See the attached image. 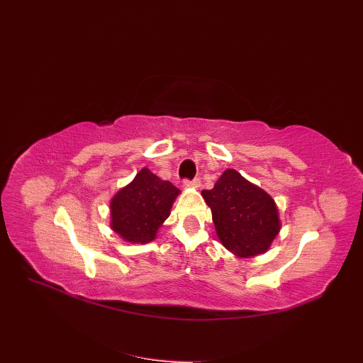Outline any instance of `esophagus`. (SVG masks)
Here are the masks:
<instances>
[{
	"label": "esophagus",
	"mask_w": 363,
	"mask_h": 363,
	"mask_svg": "<svg viewBox=\"0 0 363 363\" xmlns=\"http://www.w3.org/2000/svg\"><path fill=\"white\" fill-rule=\"evenodd\" d=\"M185 189H199L200 186V179H193V181H184Z\"/></svg>",
	"instance_id": "esophagus-1"
}]
</instances>
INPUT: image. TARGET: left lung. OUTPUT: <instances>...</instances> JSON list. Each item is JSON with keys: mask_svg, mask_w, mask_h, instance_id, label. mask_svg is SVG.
Here are the masks:
<instances>
[{"mask_svg": "<svg viewBox=\"0 0 363 363\" xmlns=\"http://www.w3.org/2000/svg\"><path fill=\"white\" fill-rule=\"evenodd\" d=\"M202 197L212 211L220 242L236 257L266 252L281 230L275 200L235 169H225L212 190Z\"/></svg>", "mask_w": 363, "mask_h": 363, "instance_id": "obj_1", "label": "left lung"}]
</instances>
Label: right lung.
I'll list each match as a JSON object with an SVG mask.
<instances>
[{"instance_id": "1", "label": "right lung", "mask_w": 363, "mask_h": 363, "mask_svg": "<svg viewBox=\"0 0 363 363\" xmlns=\"http://www.w3.org/2000/svg\"><path fill=\"white\" fill-rule=\"evenodd\" d=\"M181 191L147 167L123 186L111 200V229L125 242L147 244L169 218Z\"/></svg>"}]
</instances>
